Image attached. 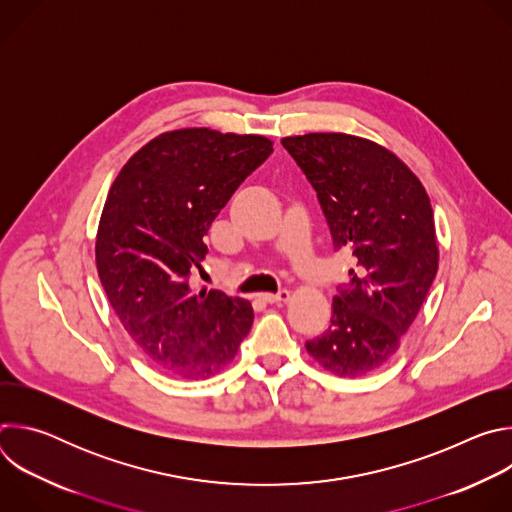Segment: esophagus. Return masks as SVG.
<instances>
[{
	"mask_svg": "<svg viewBox=\"0 0 512 512\" xmlns=\"http://www.w3.org/2000/svg\"><path fill=\"white\" fill-rule=\"evenodd\" d=\"M261 300L265 304H285L289 300V291L281 289V291H277V294H261Z\"/></svg>",
	"mask_w": 512,
	"mask_h": 512,
	"instance_id": "34e87169",
	"label": "esophagus"
}]
</instances>
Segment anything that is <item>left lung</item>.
Instances as JSON below:
<instances>
[{
    "label": "left lung",
    "mask_w": 512,
    "mask_h": 512,
    "mask_svg": "<svg viewBox=\"0 0 512 512\" xmlns=\"http://www.w3.org/2000/svg\"><path fill=\"white\" fill-rule=\"evenodd\" d=\"M318 194L334 249L358 261L332 300L330 328L306 342L338 377H364L399 350L440 263L433 208L415 172L385 145L322 131L281 139Z\"/></svg>",
    "instance_id": "left-lung-1"
}]
</instances>
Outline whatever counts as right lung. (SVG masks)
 <instances>
[{
    "instance_id": "1",
    "label": "right lung",
    "mask_w": 512,
    "mask_h": 512,
    "mask_svg": "<svg viewBox=\"0 0 512 512\" xmlns=\"http://www.w3.org/2000/svg\"><path fill=\"white\" fill-rule=\"evenodd\" d=\"M271 152L265 135L174 129L137 150L109 188L95 239L99 279L127 334L170 375L221 373L251 330L247 300L198 291L188 275L216 214Z\"/></svg>"
}]
</instances>
